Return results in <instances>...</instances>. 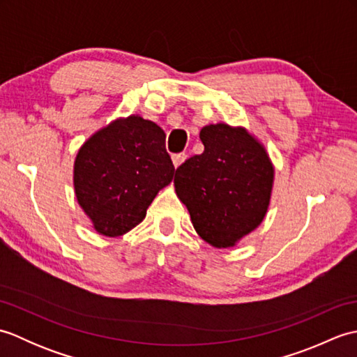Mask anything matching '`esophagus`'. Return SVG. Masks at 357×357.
Instances as JSON below:
<instances>
[{
  "instance_id": "34e87169",
  "label": "esophagus",
  "mask_w": 357,
  "mask_h": 357,
  "mask_svg": "<svg viewBox=\"0 0 357 357\" xmlns=\"http://www.w3.org/2000/svg\"><path fill=\"white\" fill-rule=\"evenodd\" d=\"M172 159H173V165H174V169H178V167L183 164L185 159H187V155L185 153H176V155H173L172 156Z\"/></svg>"
}]
</instances>
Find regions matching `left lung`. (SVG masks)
I'll return each instance as SVG.
<instances>
[{"mask_svg":"<svg viewBox=\"0 0 357 357\" xmlns=\"http://www.w3.org/2000/svg\"><path fill=\"white\" fill-rule=\"evenodd\" d=\"M199 138L204 151L178 167L174 188L199 236L216 248L233 247L267 213L275 169L245 128L210 124Z\"/></svg>","mask_w":357,"mask_h":357,"instance_id":"obj_1","label":"left lung"}]
</instances>
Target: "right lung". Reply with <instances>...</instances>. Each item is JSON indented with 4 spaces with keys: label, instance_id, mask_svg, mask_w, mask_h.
<instances>
[{
    "label": "right lung",
    "instance_id": "obj_1",
    "mask_svg": "<svg viewBox=\"0 0 357 357\" xmlns=\"http://www.w3.org/2000/svg\"><path fill=\"white\" fill-rule=\"evenodd\" d=\"M173 173L162 128L132 115L113 121L82 144L75 159V193L95 230L116 238L146 218Z\"/></svg>",
    "mask_w": 357,
    "mask_h": 357
}]
</instances>
